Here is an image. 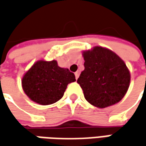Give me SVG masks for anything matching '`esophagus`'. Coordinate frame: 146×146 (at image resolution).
I'll return each instance as SVG.
<instances>
[{
  "label": "esophagus",
  "instance_id": "obj_1",
  "mask_svg": "<svg viewBox=\"0 0 146 146\" xmlns=\"http://www.w3.org/2000/svg\"><path fill=\"white\" fill-rule=\"evenodd\" d=\"M75 76H76V80H77V79L79 78V76H80V73H79V72L77 71V72H76V73H75Z\"/></svg>",
  "mask_w": 146,
  "mask_h": 146
}]
</instances>
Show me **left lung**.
<instances>
[{"label":"left lung","instance_id":"1","mask_svg":"<svg viewBox=\"0 0 146 146\" xmlns=\"http://www.w3.org/2000/svg\"><path fill=\"white\" fill-rule=\"evenodd\" d=\"M84 70L77 80L91 105L106 108L120 102L129 88L131 76L124 62L101 46L83 52Z\"/></svg>","mask_w":146,"mask_h":146}]
</instances>
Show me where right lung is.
<instances>
[{"instance_id":"1","label":"right lung","mask_w":146,"mask_h":146,"mask_svg":"<svg viewBox=\"0 0 146 146\" xmlns=\"http://www.w3.org/2000/svg\"><path fill=\"white\" fill-rule=\"evenodd\" d=\"M75 81L74 73L58 66L57 61L40 60L26 72L22 86L31 101L46 106L59 101L68 84Z\"/></svg>"}]
</instances>
